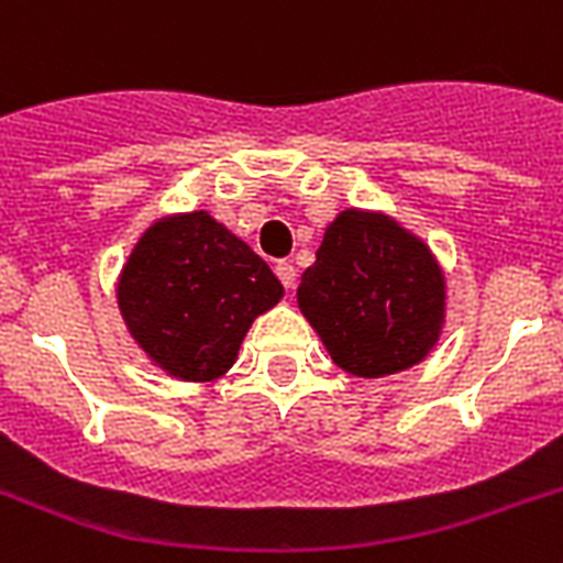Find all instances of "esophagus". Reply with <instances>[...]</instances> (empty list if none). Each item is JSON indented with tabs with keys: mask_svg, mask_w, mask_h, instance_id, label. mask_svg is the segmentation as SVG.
I'll return each mask as SVG.
<instances>
[{
	"mask_svg": "<svg viewBox=\"0 0 563 563\" xmlns=\"http://www.w3.org/2000/svg\"><path fill=\"white\" fill-rule=\"evenodd\" d=\"M274 272H277V277H280V283L286 286V289H295V280H298V272H295V265L283 260V263L274 265Z\"/></svg>",
	"mask_w": 563,
	"mask_h": 563,
	"instance_id": "34e87169",
	"label": "esophagus"
}]
</instances>
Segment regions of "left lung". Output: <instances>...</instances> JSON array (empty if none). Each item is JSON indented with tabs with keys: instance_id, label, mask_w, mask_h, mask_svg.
<instances>
[{
	"instance_id": "8db88e82",
	"label": "left lung",
	"mask_w": 563,
	"mask_h": 563,
	"mask_svg": "<svg viewBox=\"0 0 563 563\" xmlns=\"http://www.w3.org/2000/svg\"><path fill=\"white\" fill-rule=\"evenodd\" d=\"M298 307L353 376L418 365L444 330L446 283L423 239L385 212H339L298 286Z\"/></svg>"
}]
</instances>
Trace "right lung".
Here are the masks:
<instances>
[{
  "mask_svg": "<svg viewBox=\"0 0 563 563\" xmlns=\"http://www.w3.org/2000/svg\"><path fill=\"white\" fill-rule=\"evenodd\" d=\"M280 298L272 268L203 210L154 221L117 286L128 333L157 368L187 383L228 374L254 318Z\"/></svg>",
  "mask_w": 563,
  "mask_h": 563,
  "instance_id": "1",
  "label": "right lung"
}]
</instances>
